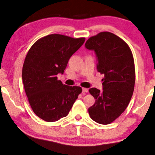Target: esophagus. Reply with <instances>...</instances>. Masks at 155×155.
Listing matches in <instances>:
<instances>
[{
	"instance_id": "34e87169",
	"label": "esophagus",
	"mask_w": 155,
	"mask_h": 155,
	"mask_svg": "<svg viewBox=\"0 0 155 155\" xmlns=\"http://www.w3.org/2000/svg\"><path fill=\"white\" fill-rule=\"evenodd\" d=\"M88 92V90L87 88H82V92L83 93H87Z\"/></svg>"
}]
</instances>
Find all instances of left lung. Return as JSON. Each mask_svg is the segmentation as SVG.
Masks as SVG:
<instances>
[{
  "instance_id": "8db88e82",
  "label": "left lung",
  "mask_w": 155,
  "mask_h": 155,
  "mask_svg": "<svg viewBox=\"0 0 155 155\" xmlns=\"http://www.w3.org/2000/svg\"><path fill=\"white\" fill-rule=\"evenodd\" d=\"M85 47L94 51L97 71L104 74L103 91L95 87L89 90L96 101L88 108V112L95 122L109 124L124 112L133 94L135 82L133 56L124 41L108 31L90 37Z\"/></svg>"
}]
</instances>
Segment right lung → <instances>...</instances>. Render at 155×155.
<instances>
[{"mask_svg": "<svg viewBox=\"0 0 155 155\" xmlns=\"http://www.w3.org/2000/svg\"><path fill=\"white\" fill-rule=\"evenodd\" d=\"M85 40L54 34L39 39L29 49L22 78L31 109L44 121L54 122L67 116L81 92V87L63 85L56 75L63 74Z\"/></svg>", "mask_w": 155, "mask_h": 155, "instance_id": "obj_1", "label": "right lung"}]
</instances>
